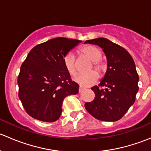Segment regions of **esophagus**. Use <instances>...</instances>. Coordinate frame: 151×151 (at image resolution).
Segmentation results:
<instances>
[{"label":"esophagus","instance_id":"obj_1","mask_svg":"<svg viewBox=\"0 0 151 151\" xmlns=\"http://www.w3.org/2000/svg\"><path fill=\"white\" fill-rule=\"evenodd\" d=\"M84 90H85V88H83V87H82V86H80V88H79V92H80V93L83 92V91H84Z\"/></svg>","mask_w":151,"mask_h":151}]
</instances>
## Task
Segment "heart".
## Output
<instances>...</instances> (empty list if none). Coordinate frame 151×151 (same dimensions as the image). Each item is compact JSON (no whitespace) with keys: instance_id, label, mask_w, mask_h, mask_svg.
I'll return each instance as SVG.
<instances>
[{"instance_id":"1","label":"heart","mask_w":151,"mask_h":151,"mask_svg":"<svg viewBox=\"0 0 151 151\" xmlns=\"http://www.w3.org/2000/svg\"><path fill=\"white\" fill-rule=\"evenodd\" d=\"M80 52L93 61L94 68L99 71H104L105 66L100 59L101 58V52L99 49L93 46H85L82 47ZM63 63L68 72L71 75H75L77 72V66L74 53L68 52L63 58ZM99 78V74L96 71H92L86 74H78L74 77V80L79 84L85 87L91 86L96 83Z\"/></svg>"}]
</instances>
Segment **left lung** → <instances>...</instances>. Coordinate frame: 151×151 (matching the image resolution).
Instances as JSON below:
<instances>
[{"label": "left lung", "instance_id": "obj_1", "mask_svg": "<svg viewBox=\"0 0 151 151\" xmlns=\"http://www.w3.org/2000/svg\"><path fill=\"white\" fill-rule=\"evenodd\" d=\"M86 43L102 49L107 69L99 86L91 88L96 96L93 101L85 103V109L99 121H118L134 103L139 90L134 61L127 50L107 39L98 38L85 41Z\"/></svg>", "mask_w": 151, "mask_h": 151}]
</instances>
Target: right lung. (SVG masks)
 <instances>
[{"mask_svg":"<svg viewBox=\"0 0 151 151\" xmlns=\"http://www.w3.org/2000/svg\"><path fill=\"white\" fill-rule=\"evenodd\" d=\"M80 42L58 37L36 45L28 53L18 76V95L32 118L56 121L61 115L63 99L78 93L79 85L71 80L63 58Z\"/></svg>","mask_w":151,"mask_h":151,"instance_id":"1","label":"right lung"}]
</instances>
